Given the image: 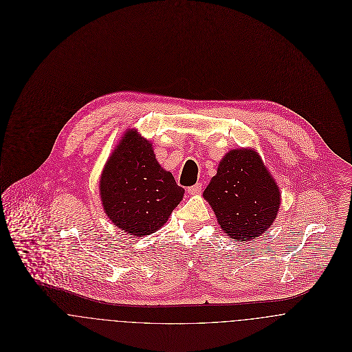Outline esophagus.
I'll use <instances>...</instances> for the list:
<instances>
[{
	"label": "esophagus",
	"mask_w": 352,
	"mask_h": 352,
	"mask_svg": "<svg viewBox=\"0 0 352 352\" xmlns=\"http://www.w3.org/2000/svg\"><path fill=\"white\" fill-rule=\"evenodd\" d=\"M201 183H197L195 186H191V187H188V194H191V195H197V194H201Z\"/></svg>",
	"instance_id": "1"
}]
</instances>
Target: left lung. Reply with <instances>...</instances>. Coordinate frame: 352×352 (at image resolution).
Masks as SVG:
<instances>
[{
  "mask_svg": "<svg viewBox=\"0 0 352 352\" xmlns=\"http://www.w3.org/2000/svg\"><path fill=\"white\" fill-rule=\"evenodd\" d=\"M222 230L236 243L263 234L278 215L280 192L257 151L233 149L203 192Z\"/></svg>",
  "mask_w": 352,
  "mask_h": 352,
  "instance_id": "left-lung-1",
  "label": "left lung"
}]
</instances>
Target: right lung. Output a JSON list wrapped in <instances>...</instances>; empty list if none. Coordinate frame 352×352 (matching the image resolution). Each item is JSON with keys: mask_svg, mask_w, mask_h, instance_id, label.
Here are the masks:
<instances>
[{"mask_svg": "<svg viewBox=\"0 0 352 352\" xmlns=\"http://www.w3.org/2000/svg\"><path fill=\"white\" fill-rule=\"evenodd\" d=\"M183 195L184 188L157 162L151 142L129 130L101 173V201L108 218L129 236H148L168 221Z\"/></svg>", "mask_w": 352, "mask_h": 352, "instance_id": "1", "label": "right lung"}]
</instances>
